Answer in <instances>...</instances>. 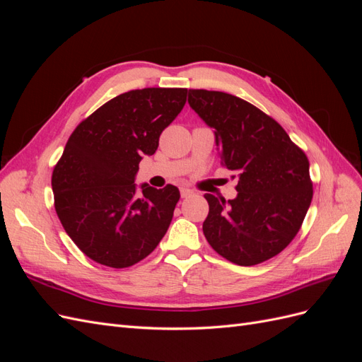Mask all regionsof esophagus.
Masks as SVG:
<instances>
[{"instance_id":"obj_1","label":"esophagus","mask_w":362,"mask_h":362,"mask_svg":"<svg viewBox=\"0 0 362 362\" xmlns=\"http://www.w3.org/2000/svg\"><path fill=\"white\" fill-rule=\"evenodd\" d=\"M180 192H181V198H187V196L193 194V190H190V189H185V187H182Z\"/></svg>"}]
</instances>
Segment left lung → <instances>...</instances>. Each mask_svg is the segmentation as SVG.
<instances>
[{"label":"left lung","mask_w":362,"mask_h":362,"mask_svg":"<svg viewBox=\"0 0 362 362\" xmlns=\"http://www.w3.org/2000/svg\"><path fill=\"white\" fill-rule=\"evenodd\" d=\"M189 104L214 129L222 164L238 178L234 199L204 194L206 242L238 266L273 258L299 233L310 208L308 158L275 119L242 98L190 89Z\"/></svg>","instance_id":"1"}]
</instances>
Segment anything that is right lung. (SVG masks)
<instances>
[{
  "mask_svg": "<svg viewBox=\"0 0 362 362\" xmlns=\"http://www.w3.org/2000/svg\"><path fill=\"white\" fill-rule=\"evenodd\" d=\"M187 101V89L129 90L74 129L52 172L54 206L72 242L103 266L146 258L172 222L180 190L134 184L139 163L158 148L163 129Z\"/></svg>",
  "mask_w": 362,
  "mask_h": 362,
  "instance_id": "add662e5",
  "label": "right lung"
}]
</instances>
